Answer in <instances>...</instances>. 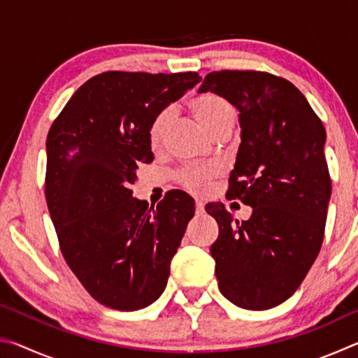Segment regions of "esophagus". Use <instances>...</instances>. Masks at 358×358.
<instances>
[{
  "instance_id": "obj_1",
  "label": "esophagus",
  "mask_w": 358,
  "mask_h": 358,
  "mask_svg": "<svg viewBox=\"0 0 358 358\" xmlns=\"http://www.w3.org/2000/svg\"><path fill=\"white\" fill-rule=\"evenodd\" d=\"M203 211H205V203L201 202V201H197V202H196V213H197V215H202Z\"/></svg>"
}]
</instances>
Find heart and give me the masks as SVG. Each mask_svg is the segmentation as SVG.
Segmentation results:
<instances>
[{
    "label": "heart",
    "instance_id": "heart-1",
    "mask_svg": "<svg viewBox=\"0 0 358 358\" xmlns=\"http://www.w3.org/2000/svg\"><path fill=\"white\" fill-rule=\"evenodd\" d=\"M192 112L196 115L205 129L208 131V134H213L216 129L222 128V126L234 124L235 123V113L234 106L230 104L221 96L217 94H203L191 102ZM175 118V108L166 107L161 112H157L156 117L153 118L150 124V142L153 147H159L164 141L169 128H171ZM216 175V171L213 167H201V169H187V171L181 172L178 175V181L183 185L186 189L192 192L201 194L205 189L213 177Z\"/></svg>",
    "mask_w": 358,
    "mask_h": 358
}]
</instances>
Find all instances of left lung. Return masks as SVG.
<instances>
[{"instance_id": "8db88e82", "label": "left lung", "mask_w": 358, "mask_h": 358, "mask_svg": "<svg viewBox=\"0 0 358 358\" xmlns=\"http://www.w3.org/2000/svg\"><path fill=\"white\" fill-rule=\"evenodd\" d=\"M197 93L240 112L227 197L252 208L238 221L221 202L205 207L220 226L210 248L220 290L243 310H270L294 295L322 246L331 196L324 124L300 90L266 72H211Z\"/></svg>"}]
</instances>
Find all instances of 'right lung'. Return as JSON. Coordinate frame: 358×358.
<instances>
[{
	"label": "right lung",
	"instance_id": "right-lung-1",
	"mask_svg": "<svg viewBox=\"0 0 358 358\" xmlns=\"http://www.w3.org/2000/svg\"><path fill=\"white\" fill-rule=\"evenodd\" d=\"M201 80L197 72H104L48 131L47 207L69 268L104 306L142 310L167 286L194 199L172 191L148 208L129 186L138 164L153 161L151 121Z\"/></svg>",
	"mask_w": 358,
	"mask_h": 358
}]
</instances>
